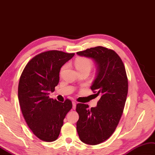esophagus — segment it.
<instances>
[{
	"mask_svg": "<svg viewBox=\"0 0 155 155\" xmlns=\"http://www.w3.org/2000/svg\"><path fill=\"white\" fill-rule=\"evenodd\" d=\"M72 104H73V109H75V108H76L77 103L75 102V101H73V102H72Z\"/></svg>",
	"mask_w": 155,
	"mask_h": 155,
	"instance_id": "esophagus-1",
	"label": "esophagus"
}]
</instances>
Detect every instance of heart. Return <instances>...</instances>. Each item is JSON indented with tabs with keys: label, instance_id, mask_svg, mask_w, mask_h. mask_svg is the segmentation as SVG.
Instances as JSON below:
<instances>
[{
	"label": "heart",
	"instance_id": "heart-1",
	"mask_svg": "<svg viewBox=\"0 0 155 155\" xmlns=\"http://www.w3.org/2000/svg\"><path fill=\"white\" fill-rule=\"evenodd\" d=\"M75 66H76L77 70L84 68L90 69L91 67H92V61L88 58H79L75 61Z\"/></svg>",
	"mask_w": 155,
	"mask_h": 155
}]
</instances>
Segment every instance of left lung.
I'll return each instance as SVG.
<instances>
[{
  "instance_id": "obj_1",
  "label": "left lung",
  "mask_w": 155,
  "mask_h": 155,
  "mask_svg": "<svg viewBox=\"0 0 155 155\" xmlns=\"http://www.w3.org/2000/svg\"><path fill=\"white\" fill-rule=\"evenodd\" d=\"M77 55L92 59L96 65V76L91 89L101 97L96 107L77 105L79 115L77 130L84 143L100 144L111 136L122 114L128 94V84L122 59L115 51L97 46L78 51Z\"/></svg>"
}]
</instances>
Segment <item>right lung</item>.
<instances>
[{
  "mask_svg": "<svg viewBox=\"0 0 155 155\" xmlns=\"http://www.w3.org/2000/svg\"><path fill=\"white\" fill-rule=\"evenodd\" d=\"M61 51L40 54L29 61L18 85V100L29 128L41 140H57L63 119L72 108V103H61L49 97L59 81L61 67L74 56Z\"/></svg>",
  "mask_w": 155,
  "mask_h": 155,
  "instance_id": "obj_1",
  "label": "right lung"
}]
</instances>
